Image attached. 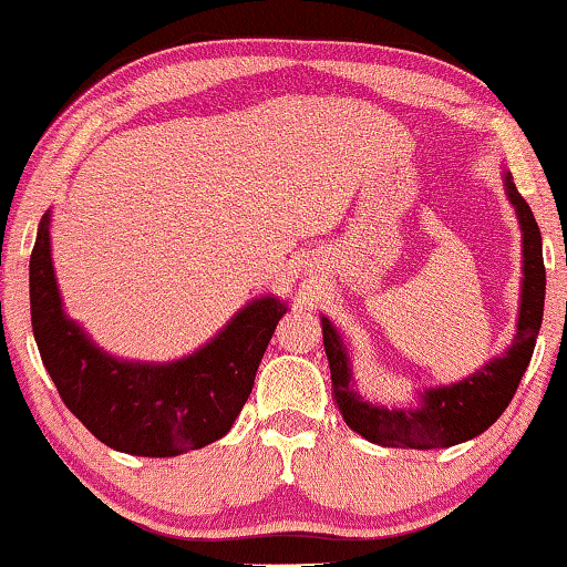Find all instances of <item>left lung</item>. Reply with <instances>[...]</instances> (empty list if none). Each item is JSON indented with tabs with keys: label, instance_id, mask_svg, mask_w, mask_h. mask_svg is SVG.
I'll return each mask as SVG.
<instances>
[{
	"label": "left lung",
	"instance_id": "obj_1",
	"mask_svg": "<svg viewBox=\"0 0 567 567\" xmlns=\"http://www.w3.org/2000/svg\"><path fill=\"white\" fill-rule=\"evenodd\" d=\"M506 194L519 215L524 233V286L516 338L502 358H494L478 373L465 381L442 389L424 391L422 406L416 409H385L360 401L350 389L348 352L330 324L322 317L324 352L332 371V399L338 404L342 420L350 430L363 434L365 440L383 447H412L434 450L450 447L457 442L478 437L498 416L504 414L508 401L514 399L524 371H527L535 342L543 324L545 309V264H543V235L524 202L519 188L514 186L512 174H506Z\"/></svg>",
	"mask_w": 567,
	"mask_h": 567
}]
</instances>
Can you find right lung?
<instances>
[{"label": "right lung", "mask_w": 567, "mask_h": 567, "mask_svg": "<svg viewBox=\"0 0 567 567\" xmlns=\"http://www.w3.org/2000/svg\"><path fill=\"white\" fill-rule=\"evenodd\" d=\"M286 307L258 299L219 338L171 365L122 363L63 317L51 266L48 215L30 256V319L40 358L69 412L120 453L174 457L229 432Z\"/></svg>", "instance_id": "add662e5"}]
</instances>
